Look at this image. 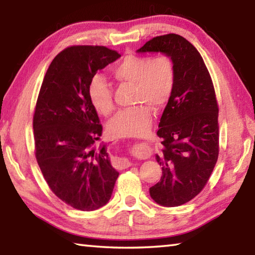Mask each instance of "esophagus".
Masks as SVG:
<instances>
[{
    "instance_id": "34e87169",
    "label": "esophagus",
    "mask_w": 255,
    "mask_h": 255,
    "mask_svg": "<svg viewBox=\"0 0 255 255\" xmlns=\"http://www.w3.org/2000/svg\"><path fill=\"white\" fill-rule=\"evenodd\" d=\"M130 165H131V163L126 158H118L117 161H116V167L119 170L127 169V167H129Z\"/></svg>"
}]
</instances>
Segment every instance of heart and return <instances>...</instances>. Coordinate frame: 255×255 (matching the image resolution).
<instances>
[{"mask_svg":"<svg viewBox=\"0 0 255 255\" xmlns=\"http://www.w3.org/2000/svg\"><path fill=\"white\" fill-rule=\"evenodd\" d=\"M118 83L132 84V103L139 105L119 111L108 125L115 137L143 136L152 125V111H161L169 102L175 86V65L169 55L154 57L128 55L111 68ZM88 94L99 114L108 117L115 110L114 92L109 82L100 75L93 76Z\"/></svg>","mask_w":255,"mask_h":255,"instance_id":"b5f03b06","label":"heart"}]
</instances>
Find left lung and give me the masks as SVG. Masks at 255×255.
<instances>
[{
    "mask_svg": "<svg viewBox=\"0 0 255 255\" xmlns=\"http://www.w3.org/2000/svg\"><path fill=\"white\" fill-rule=\"evenodd\" d=\"M169 55L175 65V86L158 124L156 161L162 176L149 188L164 207H178L199 195L219 154L218 103L213 80L196 47L180 34L154 37L138 49Z\"/></svg>",
    "mask_w": 255,
    "mask_h": 255,
    "instance_id": "obj_1",
    "label": "left lung"
}]
</instances>
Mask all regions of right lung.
<instances>
[{"mask_svg": "<svg viewBox=\"0 0 255 255\" xmlns=\"http://www.w3.org/2000/svg\"><path fill=\"white\" fill-rule=\"evenodd\" d=\"M119 57L105 46L67 47L50 63L34 108L38 165L51 191L79 210L105 206L119 175L107 145L93 148L102 125L88 94L97 72Z\"/></svg>", "mask_w": 255, "mask_h": 255, "instance_id": "obj_1", "label": "right lung"}]
</instances>
